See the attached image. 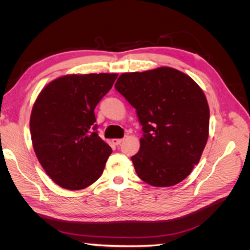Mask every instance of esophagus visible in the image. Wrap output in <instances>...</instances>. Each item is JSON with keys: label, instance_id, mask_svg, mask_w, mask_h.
<instances>
[{"label": "esophagus", "instance_id": "esophagus-1", "mask_svg": "<svg viewBox=\"0 0 250 250\" xmlns=\"http://www.w3.org/2000/svg\"><path fill=\"white\" fill-rule=\"evenodd\" d=\"M112 144H113V145H116V146H118V145H120V144L121 143H122L123 142V140L122 139H113L112 141Z\"/></svg>", "mask_w": 250, "mask_h": 250}]
</instances>
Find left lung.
Listing matches in <instances>:
<instances>
[{
  "label": "left lung",
  "mask_w": 250,
  "mask_h": 250,
  "mask_svg": "<svg viewBox=\"0 0 250 250\" xmlns=\"http://www.w3.org/2000/svg\"><path fill=\"white\" fill-rule=\"evenodd\" d=\"M115 87L137 109L144 132L139 152L131 157L138 176L162 188L183 181L199 163L208 138L203 90L169 66L124 73Z\"/></svg>",
  "instance_id": "left-lung-1"
}]
</instances>
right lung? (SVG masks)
Masks as SVG:
<instances>
[{"mask_svg": "<svg viewBox=\"0 0 250 250\" xmlns=\"http://www.w3.org/2000/svg\"><path fill=\"white\" fill-rule=\"evenodd\" d=\"M117 77L106 73L65 75L37 96L30 117L33 149L59 187L82 190L103 173L112 150L96 131L94 109Z\"/></svg>", "mask_w": 250, "mask_h": 250, "instance_id": "1", "label": "right lung"}]
</instances>
